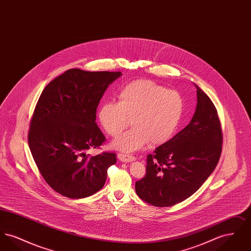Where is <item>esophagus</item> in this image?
Here are the masks:
<instances>
[{
  "label": "esophagus",
  "mask_w": 251,
  "mask_h": 251,
  "mask_svg": "<svg viewBox=\"0 0 251 251\" xmlns=\"http://www.w3.org/2000/svg\"><path fill=\"white\" fill-rule=\"evenodd\" d=\"M118 158L120 159L121 162H124V163H131V162L135 161V157L126 155V154H122V153H119V154H118Z\"/></svg>",
  "instance_id": "obj_1"
}]
</instances>
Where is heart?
Instances as JSON below:
<instances>
[{"mask_svg":"<svg viewBox=\"0 0 251 251\" xmlns=\"http://www.w3.org/2000/svg\"><path fill=\"white\" fill-rule=\"evenodd\" d=\"M119 100L103 102L98 119L103 130L117 136L129 124L131 128L115 139L111 147L124 153L166 143L179 128L184 103L179 92L167 90L149 80H136L120 89Z\"/></svg>","mask_w":251,"mask_h":251,"instance_id":"b5f03b06","label":"heart"}]
</instances>
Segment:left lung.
<instances>
[{"label": "left lung", "mask_w": 251, "mask_h": 251, "mask_svg": "<svg viewBox=\"0 0 251 251\" xmlns=\"http://www.w3.org/2000/svg\"><path fill=\"white\" fill-rule=\"evenodd\" d=\"M197 107L190 123L147 157L146 175L135 182L137 196L156 207L191 197L213 173L222 150V131L211 99L197 84Z\"/></svg>", "instance_id": "1"}]
</instances>
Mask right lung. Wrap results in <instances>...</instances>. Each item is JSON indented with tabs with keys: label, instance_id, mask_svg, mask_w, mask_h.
I'll use <instances>...</instances> for the list:
<instances>
[{
	"label": "right lung",
	"instance_id": "1",
	"mask_svg": "<svg viewBox=\"0 0 251 251\" xmlns=\"http://www.w3.org/2000/svg\"><path fill=\"white\" fill-rule=\"evenodd\" d=\"M121 72L72 69L42 91L30 123L28 143L36 167L49 185L70 199H83L100 190L115 153L90 156L105 137L96 123V112L109 84Z\"/></svg>",
	"mask_w": 251,
	"mask_h": 251
}]
</instances>
